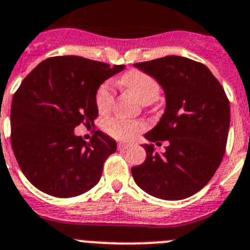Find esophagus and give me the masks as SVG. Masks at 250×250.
<instances>
[{"instance_id":"34e87169","label":"esophagus","mask_w":250,"mask_h":250,"mask_svg":"<svg viewBox=\"0 0 250 250\" xmlns=\"http://www.w3.org/2000/svg\"><path fill=\"white\" fill-rule=\"evenodd\" d=\"M117 148H119V150H126V149L130 148V146L129 144H126V143H119Z\"/></svg>"}]
</instances>
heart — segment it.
I'll list each match as a JSON object with an SVG mask.
<instances>
[{
  "label": "heart",
  "instance_id": "obj_1",
  "mask_svg": "<svg viewBox=\"0 0 250 250\" xmlns=\"http://www.w3.org/2000/svg\"><path fill=\"white\" fill-rule=\"evenodd\" d=\"M121 83L133 92L135 97L142 104H149L154 102L159 97V84L157 81L149 74L143 73L139 70H133L123 77ZM114 84L111 82H106L100 86L96 93V104L101 112H106L114 104ZM104 129L106 133L110 134L116 139L127 140L131 139L136 133L144 129V124L140 121H126L121 119H108L104 123Z\"/></svg>",
  "mask_w": 250,
  "mask_h": 250
}]
</instances>
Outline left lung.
<instances>
[{"label":"left lung","instance_id":"1","mask_svg":"<svg viewBox=\"0 0 250 250\" xmlns=\"http://www.w3.org/2000/svg\"><path fill=\"white\" fill-rule=\"evenodd\" d=\"M163 88L166 108L146 134L149 142L168 140L158 154L143 144L144 163L131 168L143 191L162 200H183L208 185L223 161L230 125V104L220 82L206 65L177 55L134 64Z\"/></svg>","mask_w":250,"mask_h":250}]
</instances>
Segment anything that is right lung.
Segmentation results:
<instances>
[{
    "mask_svg": "<svg viewBox=\"0 0 250 250\" xmlns=\"http://www.w3.org/2000/svg\"><path fill=\"white\" fill-rule=\"evenodd\" d=\"M124 68L64 55L42 61L25 77L12 99L11 146L36 188L67 198L99 183L116 142L101 130L86 142L74 129L95 124L97 89Z\"/></svg>",
    "mask_w": 250,
    "mask_h": 250,
    "instance_id": "obj_1",
    "label": "right lung"
}]
</instances>
